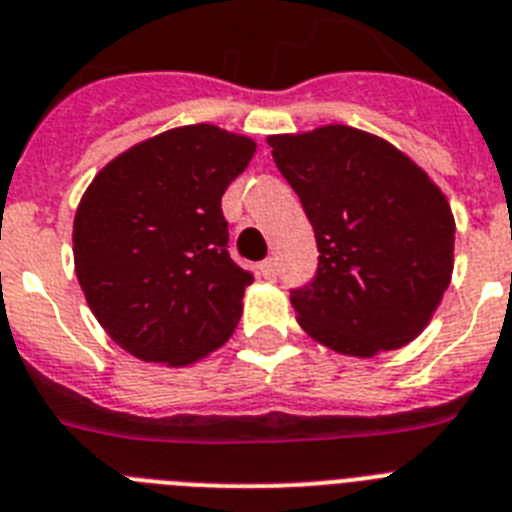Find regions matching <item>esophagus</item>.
<instances>
[{"mask_svg": "<svg viewBox=\"0 0 512 512\" xmlns=\"http://www.w3.org/2000/svg\"><path fill=\"white\" fill-rule=\"evenodd\" d=\"M260 276L268 278V281H273V278L278 276V263L273 260V257H268V260H263V263H260Z\"/></svg>", "mask_w": 512, "mask_h": 512, "instance_id": "esophagus-1", "label": "esophagus"}]
</instances>
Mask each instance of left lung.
<instances>
[{"label": "left lung", "mask_w": 512, "mask_h": 512, "mask_svg": "<svg viewBox=\"0 0 512 512\" xmlns=\"http://www.w3.org/2000/svg\"><path fill=\"white\" fill-rule=\"evenodd\" d=\"M268 145L320 249L315 281L291 291L304 333L359 359L414 341L453 276L448 197L395 145L346 124Z\"/></svg>", "instance_id": "1"}]
</instances>
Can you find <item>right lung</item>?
I'll list each match as a JSON object with an SVG mask.
<instances>
[{
    "label": "right lung",
    "mask_w": 512,
    "mask_h": 512,
    "mask_svg": "<svg viewBox=\"0 0 512 512\" xmlns=\"http://www.w3.org/2000/svg\"><path fill=\"white\" fill-rule=\"evenodd\" d=\"M255 148L187 124L119 153L85 190L72 226L77 281L127 354L187 367L234 333L252 273L231 260L221 197Z\"/></svg>",
    "instance_id": "obj_1"
}]
</instances>
